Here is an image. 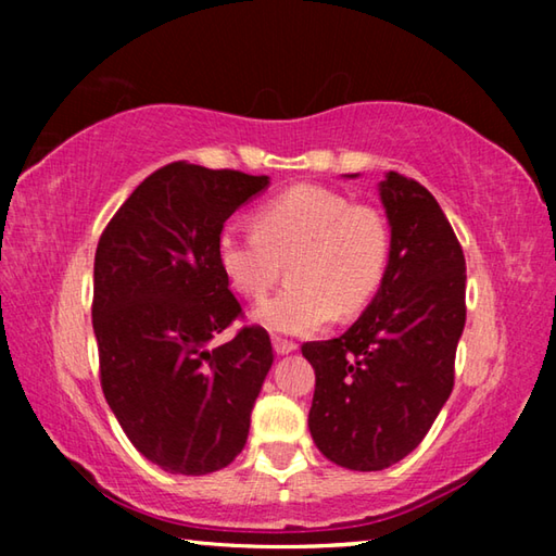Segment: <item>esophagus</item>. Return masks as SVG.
<instances>
[{
  "mask_svg": "<svg viewBox=\"0 0 556 556\" xmlns=\"http://www.w3.org/2000/svg\"><path fill=\"white\" fill-rule=\"evenodd\" d=\"M271 345H275V353L277 355H289V353L296 351V343L294 341H287V338H279V336L271 338Z\"/></svg>",
  "mask_w": 556,
  "mask_h": 556,
  "instance_id": "obj_1",
  "label": "esophagus"
}]
</instances>
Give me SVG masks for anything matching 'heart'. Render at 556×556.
<instances>
[{"label":"heart","instance_id":"obj_1","mask_svg":"<svg viewBox=\"0 0 556 556\" xmlns=\"http://www.w3.org/2000/svg\"><path fill=\"white\" fill-rule=\"evenodd\" d=\"M215 255L230 287L250 299L265 296L289 262L291 285L252 316L275 333L304 336L375 296L390 262V228L370 205L301 184L260 205L255 230L225 228Z\"/></svg>","mask_w":556,"mask_h":556}]
</instances>
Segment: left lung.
I'll return each mask as SVG.
<instances>
[{"instance_id":"obj_1","label":"left lung","mask_w":556,"mask_h":556,"mask_svg":"<svg viewBox=\"0 0 556 556\" xmlns=\"http://www.w3.org/2000/svg\"><path fill=\"white\" fill-rule=\"evenodd\" d=\"M378 193L390 225L378 294L343 336L301 345L316 372L308 431L351 470H382L421 444L454 390L466 324L464 250L434 195L394 172Z\"/></svg>"}]
</instances>
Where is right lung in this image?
<instances>
[{"instance_id": "1", "label": "right lung", "mask_w": 556, "mask_h": 556, "mask_svg": "<svg viewBox=\"0 0 556 556\" xmlns=\"http://www.w3.org/2000/svg\"><path fill=\"white\" fill-rule=\"evenodd\" d=\"M267 186L269 176L168 164L135 188L98 242L102 392L139 454L168 473H213L248 441L275 355L260 326L213 345L242 312L215 242Z\"/></svg>"}]
</instances>
